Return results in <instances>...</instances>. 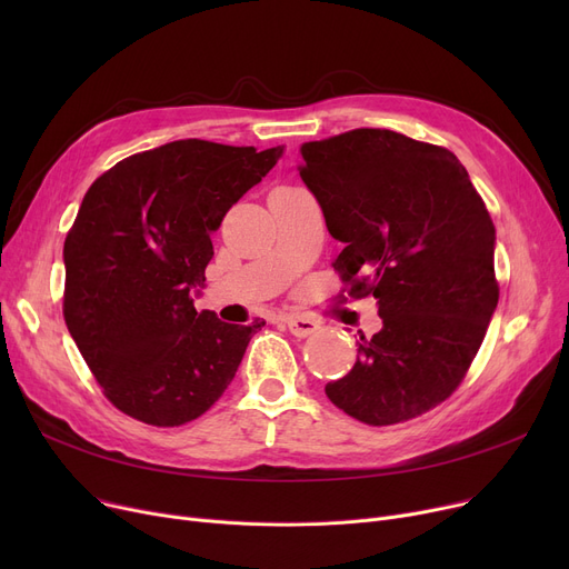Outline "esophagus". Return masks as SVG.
Here are the masks:
<instances>
[{"label": "esophagus", "mask_w": 569, "mask_h": 569, "mask_svg": "<svg viewBox=\"0 0 569 569\" xmlns=\"http://www.w3.org/2000/svg\"><path fill=\"white\" fill-rule=\"evenodd\" d=\"M286 325H288L290 335L300 337V339L311 337V335L318 330V327H320V325H318L313 318H309V316H288V318H286Z\"/></svg>", "instance_id": "obj_1"}]
</instances>
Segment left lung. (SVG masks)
I'll return each mask as SVG.
<instances>
[{
  "label": "left lung",
  "instance_id": "left-lung-1",
  "mask_svg": "<svg viewBox=\"0 0 569 569\" xmlns=\"http://www.w3.org/2000/svg\"><path fill=\"white\" fill-rule=\"evenodd\" d=\"M300 177L352 297L373 295L382 330L325 395L355 420L387 427L450 397L498 305L496 228L450 149L387 129L302 144Z\"/></svg>",
  "mask_w": 569,
  "mask_h": 569
}]
</instances>
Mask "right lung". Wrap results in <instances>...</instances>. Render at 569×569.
<instances>
[{
    "mask_svg": "<svg viewBox=\"0 0 569 569\" xmlns=\"http://www.w3.org/2000/svg\"><path fill=\"white\" fill-rule=\"evenodd\" d=\"M256 152L174 140L114 163L89 187L64 242V320L114 408L152 427L212 408L264 325L196 311L212 232L277 166Z\"/></svg>",
    "mask_w": 569,
    "mask_h": 569,
    "instance_id": "right-lung-1",
    "label": "right lung"
}]
</instances>
